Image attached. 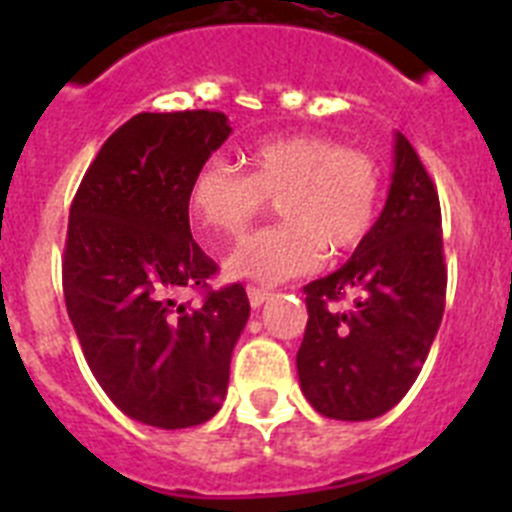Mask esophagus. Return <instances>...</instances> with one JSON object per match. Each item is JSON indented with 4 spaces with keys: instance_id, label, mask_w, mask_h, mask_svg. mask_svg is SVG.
I'll return each mask as SVG.
<instances>
[{
    "instance_id": "34e87169",
    "label": "esophagus",
    "mask_w": 512,
    "mask_h": 512,
    "mask_svg": "<svg viewBox=\"0 0 512 512\" xmlns=\"http://www.w3.org/2000/svg\"><path fill=\"white\" fill-rule=\"evenodd\" d=\"M246 292H248V302H251V307H261L266 300H269V295H271L269 289L256 287V284H248Z\"/></svg>"
}]
</instances>
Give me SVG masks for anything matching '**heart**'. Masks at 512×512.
Here are the masks:
<instances>
[{
    "instance_id": "b5f03b06",
    "label": "heart",
    "mask_w": 512,
    "mask_h": 512,
    "mask_svg": "<svg viewBox=\"0 0 512 512\" xmlns=\"http://www.w3.org/2000/svg\"><path fill=\"white\" fill-rule=\"evenodd\" d=\"M246 169L207 158L189 182V212L210 238H238L279 200L284 223L248 235L228 261L233 277L277 284L359 248L377 223L382 169L366 151L325 135H284L248 148Z\"/></svg>"
}]
</instances>
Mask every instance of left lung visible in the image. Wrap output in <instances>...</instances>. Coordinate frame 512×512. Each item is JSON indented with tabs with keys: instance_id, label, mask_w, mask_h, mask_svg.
Masks as SVG:
<instances>
[{
	"instance_id": "obj_1",
	"label": "left lung",
	"mask_w": 512,
	"mask_h": 512,
	"mask_svg": "<svg viewBox=\"0 0 512 512\" xmlns=\"http://www.w3.org/2000/svg\"><path fill=\"white\" fill-rule=\"evenodd\" d=\"M354 288L355 305H329ZM300 387L325 418L372 420L418 379L446 307L441 205L410 140L397 133L395 174L372 233L338 271L305 287Z\"/></svg>"
}]
</instances>
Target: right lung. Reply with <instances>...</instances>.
<instances>
[{
  "label": "right lung",
  "mask_w": 512,
  "mask_h": 512,
  "mask_svg": "<svg viewBox=\"0 0 512 512\" xmlns=\"http://www.w3.org/2000/svg\"><path fill=\"white\" fill-rule=\"evenodd\" d=\"M228 135L223 112H140L71 202L63 297L84 359L122 413L166 431L220 410L251 312L243 284L210 289L217 264L189 230V182ZM184 288L206 292L200 308L175 302Z\"/></svg>",
  "instance_id": "1"
}]
</instances>
